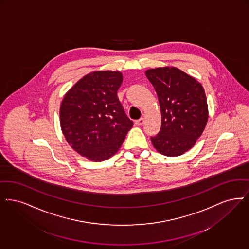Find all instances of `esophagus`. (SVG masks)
I'll return each mask as SVG.
<instances>
[{
	"label": "esophagus",
	"instance_id": "1",
	"mask_svg": "<svg viewBox=\"0 0 249 249\" xmlns=\"http://www.w3.org/2000/svg\"><path fill=\"white\" fill-rule=\"evenodd\" d=\"M143 123H144V118H141V119L136 120V121H135V124H136L137 125H142Z\"/></svg>",
	"mask_w": 249,
	"mask_h": 249
}]
</instances>
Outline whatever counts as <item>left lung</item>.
Listing matches in <instances>:
<instances>
[{
    "label": "left lung",
    "instance_id": "obj_1",
    "mask_svg": "<svg viewBox=\"0 0 249 249\" xmlns=\"http://www.w3.org/2000/svg\"><path fill=\"white\" fill-rule=\"evenodd\" d=\"M145 73L158 96L162 113L160 131L151 137L152 145L163 155H181L195 145L206 127L205 90L194 77L173 67L151 69Z\"/></svg>",
    "mask_w": 249,
    "mask_h": 249
}]
</instances>
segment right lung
<instances>
[{"label":"right lung","mask_w":249,"mask_h":249,"mask_svg":"<svg viewBox=\"0 0 249 249\" xmlns=\"http://www.w3.org/2000/svg\"><path fill=\"white\" fill-rule=\"evenodd\" d=\"M119 71H95L69 90L60 107V125L68 143L82 156L102 162L119 150L133 126L117 91Z\"/></svg>","instance_id":"right-lung-1"}]
</instances>
